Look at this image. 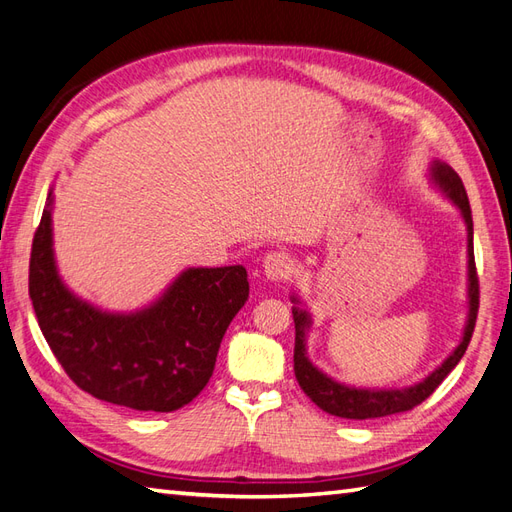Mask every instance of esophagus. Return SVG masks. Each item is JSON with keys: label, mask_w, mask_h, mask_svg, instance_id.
<instances>
[{"label": "esophagus", "mask_w": 512, "mask_h": 512, "mask_svg": "<svg viewBox=\"0 0 512 512\" xmlns=\"http://www.w3.org/2000/svg\"><path fill=\"white\" fill-rule=\"evenodd\" d=\"M294 272V261L285 253H268L264 259V275L272 283L288 281Z\"/></svg>", "instance_id": "34e87169"}]
</instances>
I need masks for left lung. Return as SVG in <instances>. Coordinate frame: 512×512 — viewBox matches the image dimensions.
I'll list each match as a JSON object with an SVG mask.
<instances>
[{
  "label": "left lung",
  "instance_id": "obj_1",
  "mask_svg": "<svg viewBox=\"0 0 512 512\" xmlns=\"http://www.w3.org/2000/svg\"><path fill=\"white\" fill-rule=\"evenodd\" d=\"M432 178L434 183L443 189V192L451 198V202L460 209L462 218H465L467 224V255H469V316H467V325H465V334H462V340L454 353L436 368L432 375H427L423 382L414 384L410 388H401V390H371V388H353V386H344L338 384L336 379L327 377L323 371L307 358V349H305V334L312 325V318L301 307H292V316H294V375L296 382L303 388V392L310 397L320 410H325L334 417L340 419H355V421H364V419H377V417H390V414L397 412H408L414 406H419L432 392L441 386L443 379L454 371L456 364L462 360L465 355L471 336H473V327H475V318H478V307H480V283H478V270H475V257H473V220H471V207H469V198L465 192V185H462L460 176L449 168L447 163L434 161L432 165ZM292 301L299 305V299L292 296Z\"/></svg>",
  "mask_w": 512,
  "mask_h": 512
}]
</instances>
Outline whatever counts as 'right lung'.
Returning a JSON list of instances; mask_svg holds the SVG:
<instances>
[{"mask_svg": "<svg viewBox=\"0 0 512 512\" xmlns=\"http://www.w3.org/2000/svg\"><path fill=\"white\" fill-rule=\"evenodd\" d=\"M28 288L47 344L80 390L115 406L172 412L207 386L224 331L248 299V275L244 266L189 268L146 310L102 312L58 277L50 192Z\"/></svg>", "mask_w": 512, "mask_h": 512, "instance_id": "right-lung-1", "label": "right lung"}]
</instances>
